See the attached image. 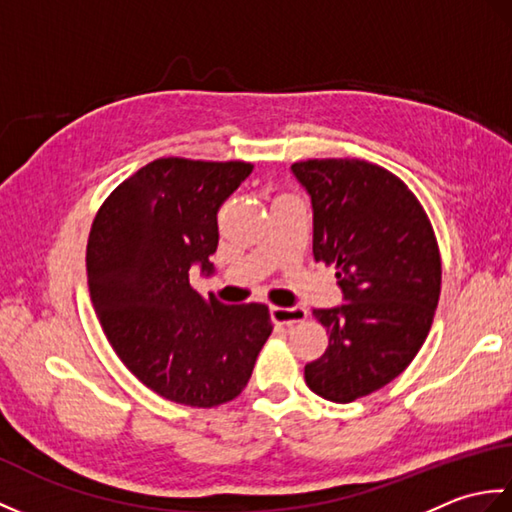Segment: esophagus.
<instances>
[{
  "instance_id": "esophagus-1",
  "label": "esophagus",
  "mask_w": 512,
  "mask_h": 512,
  "mask_svg": "<svg viewBox=\"0 0 512 512\" xmlns=\"http://www.w3.org/2000/svg\"><path fill=\"white\" fill-rule=\"evenodd\" d=\"M308 312L295 306V308H270V319L275 323H284V325H292V323H301L306 321Z\"/></svg>"
}]
</instances>
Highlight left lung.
Listing matches in <instances>:
<instances>
[{
  "mask_svg": "<svg viewBox=\"0 0 512 512\" xmlns=\"http://www.w3.org/2000/svg\"><path fill=\"white\" fill-rule=\"evenodd\" d=\"M312 204V253L336 268L341 306L312 314L328 350L306 365V385L332 402L385 387L418 354L440 299L442 266L427 213L407 184L365 160L290 167Z\"/></svg>",
  "mask_w": 512,
  "mask_h": 512,
  "instance_id": "obj_1",
  "label": "left lung"
}]
</instances>
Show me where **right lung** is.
<instances>
[{
  "mask_svg": "<svg viewBox=\"0 0 512 512\" xmlns=\"http://www.w3.org/2000/svg\"><path fill=\"white\" fill-rule=\"evenodd\" d=\"M250 162L160 158L112 191L88 239V286L107 341L140 383L189 407L242 394L273 332L264 303L204 301L189 273L213 275L217 211Z\"/></svg>",
  "mask_w": 512,
  "mask_h": 512,
  "instance_id": "add662e5",
  "label": "right lung"
}]
</instances>
